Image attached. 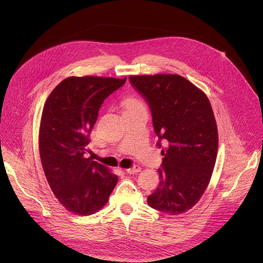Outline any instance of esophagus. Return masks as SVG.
<instances>
[{"instance_id": "1", "label": "esophagus", "mask_w": 263, "mask_h": 263, "mask_svg": "<svg viewBox=\"0 0 263 263\" xmlns=\"http://www.w3.org/2000/svg\"><path fill=\"white\" fill-rule=\"evenodd\" d=\"M140 166H138V165H133L132 167H130V168H127L126 170V172L128 173V174H130V175H133V174H136V173H139L140 172Z\"/></svg>"}]
</instances>
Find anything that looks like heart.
Listing matches in <instances>:
<instances>
[{
  "instance_id": "heart-1",
  "label": "heart",
  "mask_w": 263,
  "mask_h": 263,
  "mask_svg": "<svg viewBox=\"0 0 263 263\" xmlns=\"http://www.w3.org/2000/svg\"><path fill=\"white\" fill-rule=\"evenodd\" d=\"M141 106H143L142 103L140 101H138L137 99H135V98H127L124 101V108H125V110L136 108V107H141Z\"/></svg>"
}]
</instances>
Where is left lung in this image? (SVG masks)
Returning a JSON list of instances; mask_svg holds the SVG:
<instances>
[{"mask_svg":"<svg viewBox=\"0 0 263 263\" xmlns=\"http://www.w3.org/2000/svg\"><path fill=\"white\" fill-rule=\"evenodd\" d=\"M132 86L151 110L159 140L167 144L157 190L147 204L171 215L192 209L209 184L216 160L218 135L207 96L179 74L131 76Z\"/></svg>","mask_w":263,"mask_h":263,"instance_id":"8db88e82","label":"left lung"}]
</instances>
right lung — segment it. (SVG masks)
<instances>
[{
	"label": "right lung",
	"mask_w": 263,
	"mask_h": 263,
	"mask_svg": "<svg viewBox=\"0 0 263 263\" xmlns=\"http://www.w3.org/2000/svg\"><path fill=\"white\" fill-rule=\"evenodd\" d=\"M125 82L126 77H68L46 101L40 128L42 164L55 197L70 212H97L118 183L117 175L85 154L101 105Z\"/></svg>",
	"instance_id": "1"
}]
</instances>
